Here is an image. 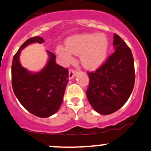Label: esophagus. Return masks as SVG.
I'll return each mask as SVG.
<instances>
[{"label": "esophagus", "instance_id": "34e87169", "mask_svg": "<svg viewBox=\"0 0 151 151\" xmlns=\"http://www.w3.org/2000/svg\"><path fill=\"white\" fill-rule=\"evenodd\" d=\"M76 74H77V71H75L74 69H69V79H72L74 78V77L76 76Z\"/></svg>", "mask_w": 151, "mask_h": 151}]
</instances>
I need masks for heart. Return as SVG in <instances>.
<instances>
[{
	"instance_id": "b5f03b06",
	"label": "heart",
	"mask_w": 151,
	"mask_h": 151,
	"mask_svg": "<svg viewBox=\"0 0 151 151\" xmlns=\"http://www.w3.org/2000/svg\"><path fill=\"white\" fill-rule=\"evenodd\" d=\"M108 40L103 34L73 36L66 41V48L57 46V52L65 62H70L72 54L80 55V61L87 69H95L105 62L108 50Z\"/></svg>"
}]
</instances>
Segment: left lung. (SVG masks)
Wrapping results in <instances>:
<instances>
[{
  "mask_svg": "<svg viewBox=\"0 0 151 151\" xmlns=\"http://www.w3.org/2000/svg\"><path fill=\"white\" fill-rule=\"evenodd\" d=\"M115 52L95 72L88 73L87 97L92 108L101 115L118 110L130 97L135 84L133 57L130 48L114 34Z\"/></svg>",
  "mask_w": 151,
  "mask_h": 151,
  "instance_id": "left-lung-1",
  "label": "left lung"
}]
</instances>
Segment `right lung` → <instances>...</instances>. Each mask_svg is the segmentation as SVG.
Masks as SVG:
<instances>
[{
  "instance_id": "1",
  "label": "right lung",
  "mask_w": 151,
  "mask_h": 151,
  "mask_svg": "<svg viewBox=\"0 0 151 151\" xmlns=\"http://www.w3.org/2000/svg\"><path fill=\"white\" fill-rule=\"evenodd\" d=\"M44 42L40 36L25 41L14 55L11 67L15 95L26 110L39 117H50L59 110L69 82L68 69L57 64L56 56L49 51L47 64L40 72L32 73L21 66V50L33 43Z\"/></svg>"
}]
</instances>
